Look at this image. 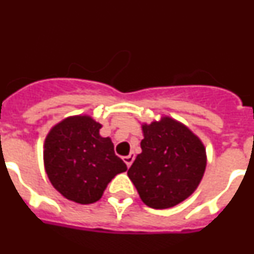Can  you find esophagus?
<instances>
[{
  "instance_id": "obj_1",
  "label": "esophagus",
  "mask_w": 254,
  "mask_h": 254,
  "mask_svg": "<svg viewBox=\"0 0 254 254\" xmlns=\"http://www.w3.org/2000/svg\"><path fill=\"white\" fill-rule=\"evenodd\" d=\"M133 159H134L133 154H129V155H127V156H123V160H125L126 165H127L128 168L131 167L132 163H133Z\"/></svg>"
}]
</instances>
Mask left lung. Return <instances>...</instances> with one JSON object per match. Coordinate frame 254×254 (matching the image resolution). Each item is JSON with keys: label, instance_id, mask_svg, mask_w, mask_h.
<instances>
[{"label": "left lung", "instance_id": "1", "mask_svg": "<svg viewBox=\"0 0 254 254\" xmlns=\"http://www.w3.org/2000/svg\"><path fill=\"white\" fill-rule=\"evenodd\" d=\"M141 128L142 151L127 172L140 198L159 210L183 202L205 174V145L187 126L172 117L142 123Z\"/></svg>", "mask_w": 254, "mask_h": 254}]
</instances>
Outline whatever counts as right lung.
Masks as SVG:
<instances>
[{
    "instance_id": "1",
    "label": "right lung",
    "mask_w": 254,
    "mask_h": 254,
    "mask_svg": "<svg viewBox=\"0 0 254 254\" xmlns=\"http://www.w3.org/2000/svg\"><path fill=\"white\" fill-rule=\"evenodd\" d=\"M100 128L89 114L71 116L53 126L44 140V168L52 186L76 203L99 201L108 183L127 170Z\"/></svg>"
}]
</instances>
